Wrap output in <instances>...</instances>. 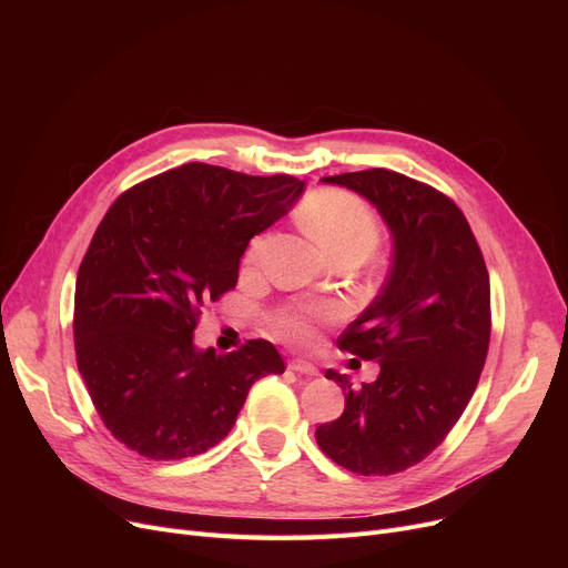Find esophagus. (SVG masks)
<instances>
[{
    "instance_id": "obj_1",
    "label": "esophagus",
    "mask_w": 568,
    "mask_h": 568,
    "mask_svg": "<svg viewBox=\"0 0 568 568\" xmlns=\"http://www.w3.org/2000/svg\"><path fill=\"white\" fill-rule=\"evenodd\" d=\"M290 371L300 373V375H317V368L311 362H306V359H292L290 362Z\"/></svg>"
}]
</instances>
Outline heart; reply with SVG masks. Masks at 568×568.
I'll return each instance as SVG.
<instances>
[{"instance_id":"heart-1","label":"heart","mask_w":568,"mask_h":568,"mask_svg":"<svg viewBox=\"0 0 568 568\" xmlns=\"http://www.w3.org/2000/svg\"><path fill=\"white\" fill-rule=\"evenodd\" d=\"M304 227L334 260L354 255L364 260L379 242V225L373 209L345 191H317L302 206ZM264 248V236H255L246 264H255ZM329 313L324 308H287L274 317V329L287 341H306L311 324Z\"/></svg>"}]
</instances>
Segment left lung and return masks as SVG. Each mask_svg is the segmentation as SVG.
<instances>
[{"mask_svg":"<svg viewBox=\"0 0 568 568\" xmlns=\"http://www.w3.org/2000/svg\"><path fill=\"white\" fill-rule=\"evenodd\" d=\"M366 197L392 232L394 262L379 294L338 347L377 362L375 382L345 394V409L315 430L320 449L362 476L422 463L465 412L490 343V278L454 200L384 168L324 176ZM356 362V359H352Z\"/></svg>","mask_w":568,"mask_h":568,"instance_id":"1","label":"left lung"}]
</instances>
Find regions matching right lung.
<instances>
[{
    "label": "right lung",
    "mask_w": 568,
    "mask_h": 568,
    "mask_svg": "<svg viewBox=\"0 0 568 568\" xmlns=\"http://www.w3.org/2000/svg\"><path fill=\"white\" fill-rule=\"evenodd\" d=\"M290 174L186 163L108 209L75 281L78 371L105 428L152 460L216 446L255 379L285 371L268 341L216 354L193 341L204 304L236 285L251 239L304 193Z\"/></svg>",
    "instance_id": "obj_1"
}]
</instances>
